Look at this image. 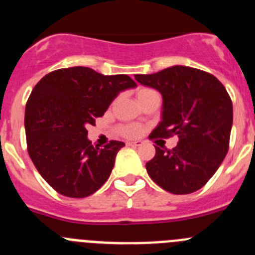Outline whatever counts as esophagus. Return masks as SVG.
Masks as SVG:
<instances>
[{
	"instance_id": "obj_1",
	"label": "esophagus",
	"mask_w": 255,
	"mask_h": 255,
	"mask_svg": "<svg viewBox=\"0 0 255 255\" xmlns=\"http://www.w3.org/2000/svg\"><path fill=\"white\" fill-rule=\"evenodd\" d=\"M128 145H130V147H140L141 145V141H128Z\"/></svg>"
}]
</instances>
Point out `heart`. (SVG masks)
<instances>
[{"label":"heart","instance_id":"b5f03b06","mask_svg":"<svg viewBox=\"0 0 255 255\" xmlns=\"http://www.w3.org/2000/svg\"><path fill=\"white\" fill-rule=\"evenodd\" d=\"M150 92L154 91L150 89V88H140L136 94H138V98H140V97L145 96V94L150 93ZM117 131H119L120 135H123L124 138L135 139L138 138V136H140L143 129H141V126L138 125V124H125V125L119 126V128H117Z\"/></svg>","mask_w":255,"mask_h":255}]
</instances>
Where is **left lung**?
<instances>
[{
	"label": "left lung",
	"mask_w": 255,
	"mask_h": 255,
	"mask_svg": "<svg viewBox=\"0 0 255 255\" xmlns=\"http://www.w3.org/2000/svg\"><path fill=\"white\" fill-rule=\"evenodd\" d=\"M135 79L163 97L162 121L149 138L179 136L172 149L155 147L148 175L172 194L199 190L229 152L233 102L226 88L212 74L180 65Z\"/></svg>",
	"instance_id": "8db88e82"
}]
</instances>
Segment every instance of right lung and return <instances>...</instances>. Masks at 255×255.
Returning <instances> with one entry per match:
<instances>
[{"mask_svg":"<svg viewBox=\"0 0 255 255\" xmlns=\"http://www.w3.org/2000/svg\"><path fill=\"white\" fill-rule=\"evenodd\" d=\"M135 85L128 75L75 66L47 74L31 91L24 119L29 157L61 195L89 197L107 181L125 144L111 140L105 148L93 147L87 126L96 125L119 92Z\"/></svg>","mask_w":255,"mask_h":255,"instance_id":"right-lung-1","label":"right lung"}]
</instances>
